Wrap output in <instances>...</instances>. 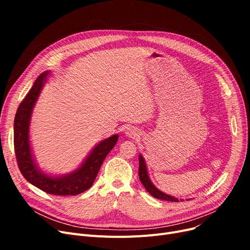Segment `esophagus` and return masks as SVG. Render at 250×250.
<instances>
[{
    "instance_id": "34e87169",
    "label": "esophagus",
    "mask_w": 250,
    "mask_h": 250,
    "mask_svg": "<svg viewBox=\"0 0 250 250\" xmlns=\"http://www.w3.org/2000/svg\"><path fill=\"white\" fill-rule=\"evenodd\" d=\"M125 136H127L130 139H137L140 137V132L135 127H128L125 130Z\"/></svg>"
}]
</instances>
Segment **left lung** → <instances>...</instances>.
Masks as SVG:
<instances>
[{"label":"left lung","instance_id":"obj_1","mask_svg":"<svg viewBox=\"0 0 250 250\" xmlns=\"http://www.w3.org/2000/svg\"><path fill=\"white\" fill-rule=\"evenodd\" d=\"M139 176H140V180L142 182V185L144 186V188H145L147 189V191L152 196H154L155 199L168 201V202L183 201L182 199H177V198H175V196H172V195L167 194V193L161 191L159 188H157L153 185V182L151 181L149 173H148V168H147V165H146L145 158H144L142 154L139 155Z\"/></svg>","mask_w":250,"mask_h":250}]
</instances>
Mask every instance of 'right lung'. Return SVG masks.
I'll return each instance as SVG.
<instances>
[{
    "mask_svg": "<svg viewBox=\"0 0 250 250\" xmlns=\"http://www.w3.org/2000/svg\"><path fill=\"white\" fill-rule=\"evenodd\" d=\"M49 75L50 71H45L38 76L17 109L14 120L16 158L22 175L34 187L50 194L76 195L86 191L93 185L104 159L115 146L118 135H112L96 144L80 166L69 173L54 175L42 170L32 151L29 129L33 108Z\"/></svg>",
    "mask_w": 250,
    "mask_h": 250,
    "instance_id": "obj_1",
    "label": "right lung"
}]
</instances>
